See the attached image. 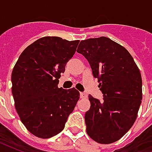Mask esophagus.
I'll return each mask as SVG.
<instances>
[{
    "label": "esophagus",
    "mask_w": 152,
    "mask_h": 152,
    "mask_svg": "<svg viewBox=\"0 0 152 152\" xmlns=\"http://www.w3.org/2000/svg\"><path fill=\"white\" fill-rule=\"evenodd\" d=\"M80 98H81V99H87V97H88L86 93L84 92H80Z\"/></svg>",
    "instance_id": "34e87169"
}]
</instances>
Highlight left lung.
I'll use <instances>...</instances> for the list:
<instances>
[{"instance_id": "1", "label": "left lung", "mask_w": 152, "mask_h": 152, "mask_svg": "<svg viewBox=\"0 0 152 152\" xmlns=\"http://www.w3.org/2000/svg\"><path fill=\"white\" fill-rule=\"evenodd\" d=\"M77 52L89 62L103 94L102 102L89 95L87 134L99 143H112L130 129L137 118L142 99L140 71L124 47L105 37L81 40Z\"/></svg>"}]
</instances>
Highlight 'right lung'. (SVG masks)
<instances>
[{"instance_id": "1", "label": "right lung", "mask_w": 152, "mask_h": 152, "mask_svg": "<svg viewBox=\"0 0 152 152\" xmlns=\"http://www.w3.org/2000/svg\"><path fill=\"white\" fill-rule=\"evenodd\" d=\"M79 42L58 37L40 38L23 51L13 69L15 108L25 127L37 137L49 138L59 134L79 100L75 88L58 87Z\"/></svg>"}]
</instances>
